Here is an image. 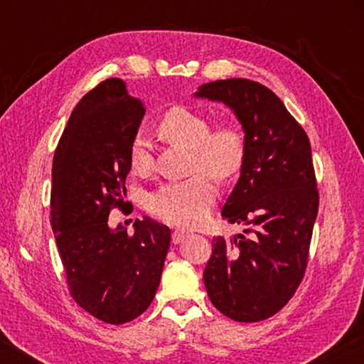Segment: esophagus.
Returning <instances> with one entry per match:
<instances>
[{
	"label": "esophagus",
	"mask_w": 364,
	"mask_h": 364,
	"mask_svg": "<svg viewBox=\"0 0 364 364\" xmlns=\"http://www.w3.org/2000/svg\"><path fill=\"white\" fill-rule=\"evenodd\" d=\"M188 231H181V230H175L173 232H171V241H173V244H180L184 237L188 236Z\"/></svg>",
	"instance_id": "1"
}]
</instances>
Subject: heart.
<instances>
[{"label":"heart","mask_w":364,"mask_h":364,"mask_svg":"<svg viewBox=\"0 0 364 364\" xmlns=\"http://www.w3.org/2000/svg\"><path fill=\"white\" fill-rule=\"evenodd\" d=\"M159 133L191 149V171L184 181L165 183L147 199V208L159 220L178 226H194L207 218L217 200V186L208 175L226 181L241 170L245 157L244 133L232 123H223L210 130V120L196 110L175 107L159 123ZM130 167L136 175L151 173L154 167L152 147L143 134L133 138Z\"/></svg>","instance_id":"heart-1"}]
</instances>
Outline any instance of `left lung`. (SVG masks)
<instances>
[{"mask_svg": "<svg viewBox=\"0 0 364 364\" xmlns=\"http://www.w3.org/2000/svg\"><path fill=\"white\" fill-rule=\"evenodd\" d=\"M194 96L232 109L245 138L241 176L221 215L247 230L212 239L204 284L225 316L262 321L292 299L306 269L319 205L310 139L279 97L252 80H217Z\"/></svg>", "mask_w": 364, "mask_h": 364, "instance_id": "8db88e82", "label": "left lung"}]
</instances>
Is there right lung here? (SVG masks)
Segmentation results:
<instances>
[{
    "label": "right lung",
    "instance_id": "right-lung-1",
    "mask_svg": "<svg viewBox=\"0 0 364 364\" xmlns=\"http://www.w3.org/2000/svg\"><path fill=\"white\" fill-rule=\"evenodd\" d=\"M146 109L120 78H107L72 110L53 159L51 226L72 299L107 324L130 323L157 292L168 226L149 217L134 232L107 225L125 208L130 146Z\"/></svg>",
    "mask_w": 364,
    "mask_h": 364
}]
</instances>
